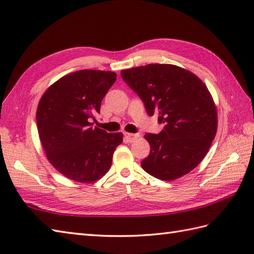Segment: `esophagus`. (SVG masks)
Returning a JSON list of instances; mask_svg holds the SVG:
<instances>
[{"mask_svg":"<svg viewBox=\"0 0 254 254\" xmlns=\"http://www.w3.org/2000/svg\"><path fill=\"white\" fill-rule=\"evenodd\" d=\"M138 135L137 134H133V133H127V132H126L124 133V137H126V139L127 142H133L134 139H135L136 137H137Z\"/></svg>","mask_w":254,"mask_h":254,"instance_id":"1","label":"esophagus"}]
</instances>
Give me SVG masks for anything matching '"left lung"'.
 I'll use <instances>...</instances> for the list:
<instances>
[{
	"mask_svg": "<svg viewBox=\"0 0 254 254\" xmlns=\"http://www.w3.org/2000/svg\"><path fill=\"white\" fill-rule=\"evenodd\" d=\"M121 76L148 115H158L165 126L159 134H145L150 152L142 168L165 181L189 174L207 154L217 131L216 106L206 85L172 64L122 69Z\"/></svg>",
	"mask_w": 254,
	"mask_h": 254,
	"instance_id": "obj_1",
	"label": "left lung"
}]
</instances>
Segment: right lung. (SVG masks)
I'll return each instance as SVG.
<instances>
[{"label":"right lung","instance_id":"add662e5","mask_svg":"<svg viewBox=\"0 0 254 254\" xmlns=\"http://www.w3.org/2000/svg\"><path fill=\"white\" fill-rule=\"evenodd\" d=\"M115 72L80 69L52 84L37 108V127L47 158L68 179L91 183L109 171L123 134L94 127Z\"/></svg>","mask_w":254,"mask_h":254}]
</instances>
